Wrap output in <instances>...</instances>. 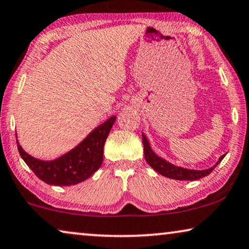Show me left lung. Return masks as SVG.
<instances>
[{
  "label": "left lung",
  "mask_w": 249,
  "mask_h": 249,
  "mask_svg": "<svg viewBox=\"0 0 249 249\" xmlns=\"http://www.w3.org/2000/svg\"><path fill=\"white\" fill-rule=\"evenodd\" d=\"M142 143H143V154H145V158L151 167H153L157 173H160V175L165 176V178H173V179H178V181H194V179L202 178L204 176L210 174V173L213 171L215 166L220 163L223 160V157L226 155H222V156L219 158L217 164L213 165L211 168L203 169V171H196V169H187L183 167H178L175 165L168 163L163 158L158 157L156 154L151 150L149 142L145 135L142 133Z\"/></svg>",
  "instance_id": "8db88e82"
}]
</instances>
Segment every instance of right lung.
I'll return each mask as SVG.
<instances>
[{
	"instance_id": "obj_1",
	"label": "right lung",
	"mask_w": 249,
	"mask_h": 249,
	"mask_svg": "<svg viewBox=\"0 0 249 249\" xmlns=\"http://www.w3.org/2000/svg\"><path fill=\"white\" fill-rule=\"evenodd\" d=\"M110 119L95 128L80 145L55 160H40L30 156L18 142V150L26 164L47 184L70 186L89 178L98 171L103 161L104 142L116 121Z\"/></svg>"
}]
</instances>
